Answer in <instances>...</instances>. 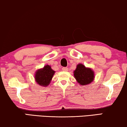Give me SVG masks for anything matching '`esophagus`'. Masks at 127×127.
I'll return each mask as SVG.
<instances>
[{
	"label": "esophagus",
	"instance_id": "obj_1",
	"mask_svg": "<svg viewBox=\"0 0 127 127\" xmlns=\"http://www.w3.org/2000/svg\"><path fill=\"white\" fill-rule=\"evenodd\" d=\"M62 70L63 71H65V72H66V71L68 70V68L66 67H64L62 68Z\"/></svg>",
	"mask_w": 127,
	"mask_h": 127
}]
</instances>
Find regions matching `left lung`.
I'll return each instance as SVG.
<instances>
[{
	"instance_id": "obj_1",
	"label": "left lung",
	"mask_w": 127,
	"mask_h": 127,
	"mask_svg": "<svg viewBox=\"0 0 127 127\" xmlns=\"http://www.w3.org/2000/svg\"><path fill=\"white\" fill-rule=\"evenodd\" d=\"M73 72L76 81L81 86L89 84L94 80V72L91 68L86 67L82 64H78Z\"/></svg>"
}]
</instances>
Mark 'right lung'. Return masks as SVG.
<instances>
[{
  "mask_svg": "<svg viewBox=\"0 0 127 127\" xmlns=\"http://www.w3.org/2000/svg\"><path fill=\"white\" fill-rule=\"evenodd\" d=\"M55 72L50 65L44 66L43 68L36 70L34 76L36 82L39 86L47 87L50 84Z\"/></svg>",
  "mask_w": 127,
  "mask_h": 127,
  "instance_id": "obj_1",
  "label": "right lung"
}]
</instances>
